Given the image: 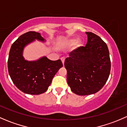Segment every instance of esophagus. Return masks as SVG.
<instances>
[{
    "label": "esophagus",
    "instance_id": "esophagus-1",
    "mask_svg": "<svg viewBox=\"0 0 127 127\" xmlns=\"http://www.w3.org/2000/svg\"><path fill=\"white\" fill-rule=\"evenodd\" d=\"M61 61H62L63 64V65H64V61H65L64 57H62V58H61Z\"/></svg>",
    "mask_w": 127,
    "mask_h": 127
}]
</instances>
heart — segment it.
<instances>
[{
    "mask_svg": "<svg viewBox=\"0 0 127 127\" xmlns=\"http://www.w3.org/2000/svg\"><path fill=\"white\" fill-rule=\"evenodd\" d=\"M75 44L76 48H79V46H81V40H78L76 41V40L75 38H70L67 40L66 42H64V43L63 44V48H70V47H72V46L74 45Z\"/></svg>",
    "mask_w": 127,
    "mask_h": 127,
    "instance_id": "heart-1",
    "label": "heart"
}]
</instances>
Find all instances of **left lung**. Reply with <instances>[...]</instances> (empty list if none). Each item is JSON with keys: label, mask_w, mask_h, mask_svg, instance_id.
Here are the masks:
<instances>
[{"label": "left lung", "mask_w": 127, "mask_h": 127, "mask_svg": "<svg viewBox=\"0 0 127 127\" xmlns=\"http://www.w3.org/2000/svg\"><path fill=\"white\" fill-rule=\"evenodd\" d=\"M86 33V46L71 52L64 62L68 85L73 93L81 96L99 91L106 83L111 69L106 43L97 35Z\"/></svg>", "instance_id": "left-lung-1"}]
</instances>
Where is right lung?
Instances as JSON below:
<instances>
[{
    "label": "right lung",
    "instance_id": "add662e5",
    "mask_svg": "<svg viewBox=\"0 0 127 127\" xmlns=\"http://www.w3.org/2000/svg\"><path fill=\"white\" fill-rule=\"evenodd\" d=\"M37 40L45 42L41 34L30 31L20 35L11 47L8 60L9 76L19 90L30 95H40L48 90L58 70L63 67L60 60L52 61L43 57L28 61L23 56L25 47Z\"/></svg>",
    "mask_w": 127,
    "mask_h": 127
}]
</instances>
